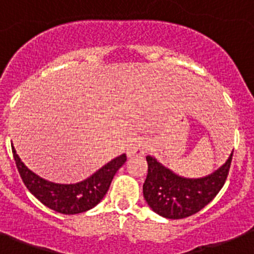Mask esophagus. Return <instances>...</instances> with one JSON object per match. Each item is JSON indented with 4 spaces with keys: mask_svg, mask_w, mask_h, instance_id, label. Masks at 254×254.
Wrapping results in <instances>:
<instances>
[{
    "mask_svg": "<svg viewBox=\"0 0 254 254\" xmlns=\"http://www.w3.org/2000/svg\"><path fill=\"white\" fill-rule=\"evenodd\" d=\"M148 149H149V144H148V142L136 141L135 144L131 146L128 154L129 156H140V154H144Z\"/></svg>",
    "mask_w": 254,
    "mask_h": 254,
    "instance_id": "obj_1",
    "label": "esophagus"
}]
</instances>
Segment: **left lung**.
Here are the masks:
<instances>
[{"instance_id": "1", "label": "left lung", "mask_w": 254, "mask_h": 254, "mask_svg": "<svg viewBox=\"0 0 254 254\" xmlns=\"http://www.w3.org/2000/svg\"><path fill=\"white\" fill-rule=\"evenodd\" d=\"M234 153V152H232ZM232 153L222 167L200 179L178 177L156 158L146 156L148 175L142 193L153 211L169 219H182L206 206L225 186Z\"/></svg>"}]
</instances>
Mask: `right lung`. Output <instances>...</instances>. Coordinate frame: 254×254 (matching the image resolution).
<instances>
[{
  "mask_svg": "<svg viewBox=\"0 0 254 254\" xmlns=\"http://www.w3.org/2000/svg\"><path fill=\"white\" fill-rule=\"evenodd\" d=\"M15 160L23 183L37 200L52 210L61 214H79L94 207L108 192L115 173L127 161L126 154L117 157L92 177L76 184H57L40 178L20 161L12 146Z\"/></svg>",
  "mask_w": 254,
  "mask_h": 254,
  "instance_id": "1",
  "label": "right lung"
}]
</instances>
